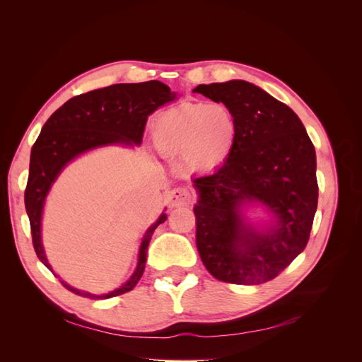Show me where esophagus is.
I'll use <instances>...</instances> for the list:
<instances>
[{
	"label": "esophagus",
	"mask_w": 362,
	"mask_h": 362,
	"mask_svg": "<svg viewBox=\"0 0 362 362\" xmlns=\"http://www.w3.org/2000/svg\"><path fill=\"white\" fill-rule=\"evenodd\" d=\"M192 198H193V196L187 189L177 187L169 193V204L172 206H184V205L190 204Z\"/></svg>",
	"instance_id": "obj_1"
}]
</instances>
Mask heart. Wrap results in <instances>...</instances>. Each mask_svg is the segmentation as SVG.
Here are the masks:
<instances>
[{
    "instance_id": "heart-1",
    "label": "heart",
    "mask_w": 362,
    "mask_h": 362,
    "mask_svg": "<svg viewBox=\"0 0 362 362\" xmlns=\"http://www.w3.org/2000/svg\"><path fill=\"white\" fill-rule=\"evenodd\" d=\"M237 139L234 113L225 104H184L161 113L154 144L168 156H185L194 170L211 172L231 154Z\"/></svg>"
}]
</instances>
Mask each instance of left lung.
<instances>
[{
  "label": "left lung",
  "mask_w": 362,
  "mask_h": 362,
  "mask_svg": "<svg viewBox=\"0 0 362 362\" xmlns=\"http://www.w3.org/2000/svg\"><path fill=\"white\" fill-rule=\"evenodd\" d=\"M193 92L225 104L237 122L226 161L193 178L201 259L218 281L264 284L308 243L319 199L314 145L298 115L255 84L231 80L199 84ZM257 204L271 216L258 227L244 214Z\"/></svg>",
  "instance_id": "8db88e82"
}]
</instances>
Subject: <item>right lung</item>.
Segmentation results:
<instances>
[{"label": "right lung", "instance_id": "right-lung-1", "mask_svg": "<svg viewBox=\"0 0 362 362\" xmlns=\"http://www.w3.org/2000/svg\"><path fill=\"white\" fill-rule=\"evenodd\" d=\"M175 98L177 93L170 92L169 86L157 80L113 84L71 98L43 125L31 148L25 210L36 255L51 272L52 267L42 245V213L47 196L62 170L78 156L96 148L140 145L148 116ZM166 218V213H161L157 222L146 229L133 275L119 288L105 294H92L74 288L64 281L62 284L69 291L89 299H108L131 291L144 275L151 237Z\"/></svg>", "mask_w": 362, "mask_h": 362}]
</instances>
